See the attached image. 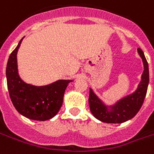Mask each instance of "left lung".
Instances as JSON below:
<instances>
[{"mask_svg": "<svg viewBox=\"0 0 154 154\" xmlns=\"http://www.w3.org/2000/svg\"><path fill=\"white\" fill-rule=\"evenodd\" d=\"M137 53L142 60L144 71L140 77V82L133 93L119 99L113 105H107L99 98L91 88H89L88 104L90 112L95 119L107 124H121L133 119L139 112L147 91L149 69L144 53L140 48L137 49Z\"/></svg>", "mask_w": 154, "mask_h": 154, "instance_id": "left-lung-1", "label": "left lung"}]
</instances>
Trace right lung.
Here are the masks:
<instances>
[{"label":"right lung","mask_w":154,"mask_h":154,"mask_svg":"<svg viewBox=\"0 0 154 154\" xmlns=\"http://www.w3.org/2000/svg\"><path fill=\"white\" fill-rule=\"evenodd\" d=\"M24 38L9 56L6 76L8 88L14 107L24 117L36 121L54 118L63 104L65 91L73 80L60 79L43 86L24 82L19 74L17 54Z\"/></svg>","instance_id":"obj_1"}]
</instances>
